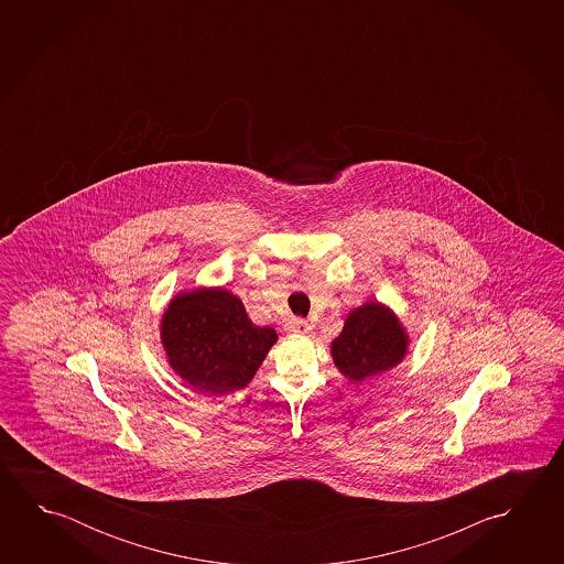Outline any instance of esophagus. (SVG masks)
Wrapping results in <instances>:
<instances>
[{
    "label": "esophagus",
    "mask_w": 564,
    "mask_h": 564,
    "mask_svg": "<svg viewBox=\"0 0 564 564\" xmlns=\"http://www.w3.org/2000/svg\"><path fill=\"white\" fill-rule=\"evenodd\" d=\"M286 330L289 333L305 334L311 330V324L301 316H293L289 323H286Z\"/></svg>",
    "instance_id": "34e87169"
}]
</instances>
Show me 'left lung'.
Wrapping results in <instances>:
<instances>
[{
    "label": "left lung",
    "instance_id": "8db88e82",
    "mask_svg": "<svg viewBox=\"0 0 564 564\" xmlns=\"http://www.w3.org/2000/svg\"><path fill=\"white\" fill-rule=\"evenodd\" d=\"M406 336L393 313L378 303L356 308L333 341L336 368L351 379L378 376L398 366L405 356Z\"/></svg>",
    "mask_w": 564,
    "mask_h": 564
}]
</instances>
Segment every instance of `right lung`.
Instances as JSON below:
<instances>
[{"mask_svg":"<svg viewBox=\"0 0 564 564\" xmlns=\"http://www.w3.org/2000/svg\"><path fill=\"white\" fill-rule=\"evenodd\" d=\"M161 338L181 378L196 391L220 395L250 383L278 334L251 323L238 296L203 289L169 305Z\"/></svg>","mask_w":564,"mask_h":564,"instance_id":"add662e5","label":"right lung"}]
</instances>
